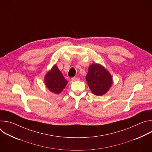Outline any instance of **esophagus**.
<instances>
[{
    "label": "esophagus",
    "instance_id": "esophagus-1",
    "mask_svg": "<svg viewBox=\"0 0 152 152\" xmlns=\"http://www.w3.org/2000/svg\"><path fill=\"white\" fill-rule=\"evenodd\" d=\"M71 80H72V81H77V80H79V79L78 77H72V78H71Z\"/></svg>",
    "mask_w": 152,
    "mask_h": 152
}]
</instances>
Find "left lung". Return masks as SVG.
Here are the masks:
<instances>
[{
  "label": "left lung",
  "mask_w": 152,
  "mask_h": 152,
  "mask_svg": "<svg viewBox=\"0 0 152 152\" xmlns=\"http://www.w3.org/2000/svg\"><path fill=\"white\" fill-rule=\"evenodd\" d=\"M86 80L93 94L97 96L105 94L111 88L113 77L100 64H92L88 67Z\"/></svg>",
  "instance_id": "left-lung-1"
}]
</instances>
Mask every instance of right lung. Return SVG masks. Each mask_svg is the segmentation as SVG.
Returning a JSON list of instances; mask_svg holds the SVG:
<instances>
[{
	"instance_id": "add662e5",
	"label": "right lung",
	"mask_w": 152,
	"mask_h": 152,
	"mask_svg": "<svg viewBox=\"0 0 152 152\" xmlns=\"http://www.w3.org/2000/svg\"><path fill=\"white\" fill-rule=\"evenodd\" d=\"M45 83L49 91L54 94H59L66 87L68 81L64 78L56 66V64H55L46 74Z\"/></svg>"
}]
</instances>
